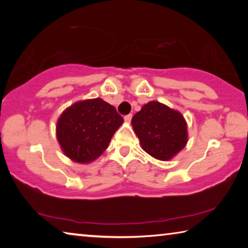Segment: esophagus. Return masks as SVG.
<instances>
[{
  "mask_svg": "<svg viewBox=\"0 0 248 248\" xmlns=\"http://www.w3.org/2000/svg\"><path fill=\"white\" fill-rule=\"evenodd\" d=\"M131 118H132V115L129 114L127 116H124V121L125 123H130V121H131Z\"/></svg>",
  "mask_w": 248,
  "mask_h": 248,
  "instance_id": "obj_1",
  "label": "esophagus"
}]
</instances>
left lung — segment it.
I'll list each match as a JSON object with an SVG mask.
<instances>
[{"mask_svg": "<svg viewBox=\"0 0 248 248\" xmlns=\"http://www.w3.org/2000/svg\"><path fill=\"white\" fill-rule=\"evenodd\" d=\"M141 148L159 161H170L188 142L187 123L178 110L166 105L149 102L131 120Z\"/></svg>", "mask_w": 248, "mask_h": 248, "instance_id": "left-lung-1", "label": "left lung"}]
</instances>
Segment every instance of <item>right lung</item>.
Masks as SVG:
<instances>
[{
	"mask_svg": "<svg viewBox=\"0 0 248 248\" xmlns=\"http://www.w3.org/2000/svg\"><path fill=\"white\" fill-rule=\"evenodd\" d=\"M123 124L116 108L102 98L79 100L59 117L57 139L65 156L89 164L105 152Z\"/></svg>",
	"mask_w": 248,
	"mask_h": 248,
	"instance_id": "add662e5",
	"label": "right lung"
}]
</instances>
